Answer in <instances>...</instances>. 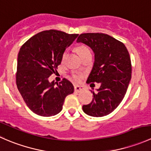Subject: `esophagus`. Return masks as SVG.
<instances>
[{
    "label": "esophagus",
    "mask_w": 151,
    "mask_h": 151,
    "mask_svg": "<svg viewBox=\"0 0 151 151\" xmlns=\"http://www.w3.org/2000/svg\"><path fill=\"white\" fill-rule=\"evenodd\" d=\"M85 88L83 86H80V85H74V91L77 93H80L81 91H84Z\"/></svg>",
    "instance_id": "obj_1"
}]
</instances>
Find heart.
Listing matches in <instances>:
<instances>
[{"instance_id":"heart-1","label":"heart","mask_w":151,"mask_h":151,"mask_svg":"<svg viewBox=\"0 0 151 151\" xmlns=\"http://www.w3.org/2000/svg\"><path fill=\"white\" fill-rule=\"evenodd\" d=\"M77 51H78L79 54H80V55L81 56V57L82 56L84 55L87 54V53L91 52L89 48H88V47L85 46V45H80V46H79L78 47H77ZM67 55H68V51H67V50H65V51L63 52V54H62V56H61L62 62L65 61ZM72 79L74 80H75V81H80V76L77 75V74H73Z\"/></svg>"}]
</instances>
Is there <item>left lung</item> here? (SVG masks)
<instances>
[{
    "label": "left lung",
    "instance_id": "8db88e82",
    "mask_svg": "<svg viewBox=\"0 0 151 151\" xmlns=\"http://www.w3.org/2000/svg\"><path fill=\"white\" fill-rule=\"evenodd\" d=\"M77 42L91 47L95 56L87 83L101 84L96 93L91 91L93 98L83 105V112L93 117L109 115L122 101L132 78L129 52L122 42L101 33H82Z\"/></svg>",
    "mask_w": 151,
    "mask_h": 151
}]
</instances>
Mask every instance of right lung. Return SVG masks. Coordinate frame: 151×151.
<instances>
[{
  "label": "right lung",
  "instance_id": "right-lung-1",
  "mask_svg": "<svg viewBox=\"0 0 151 151\" xmlns=\"http://www.w3.org/2000/svg\"><path fill=\"white\" fill-rule=\"evenodd\" d=\"M77 36L60 30H45L32 36L21 47L17 86L34 113L45 117L57 115L63 109L65 98L74 93V86L68 80L63 78L56 84L55 81L49 82V77L61 63L63 52Z\"/></svg>",
  "mask_w": 151,
  "mask_h": 151
}]
</instances>
